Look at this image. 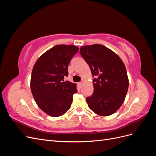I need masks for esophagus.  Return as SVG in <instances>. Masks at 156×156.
<instances>
[{"instance_id": "esophagus-1", "label": "esophagus", "mask_w": 156, "mask_h": 156, "mask_svg": "<svg viewBox=\"0 0 156 156\" xmlns=\"http://www.w3.org/2000/svg\"><path fill=\"white\" fill-rule=\"evenodd\" d=\"M78 85H79V87L81 88V87H82V85H83V83L82 82H79V83H78Z\"/></svg>"}]
</instances>
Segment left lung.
Masks as SVG:
<instances>
[{
	"mask_svg": "<svg viewBox=\"0 0 156 156\" xmlns=\"http://www.w3.org/2000/svg\"><path fill=\"white\" fill-rule=\"evenodd\" d=\"M80 54L94 77V92L87 98L89 108L100 116L112 115L122 105L128 90L124 62L112 51L100 44L83 46Z\"/></svg>",
	"mask_w": 156,
	"mask_h": 156,
	"instance_id": "8db88e82",
	"label": "left lung"
}]
</instances>
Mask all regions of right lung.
Masks as SVG:
<instances>
[{
  "mask_svg": "<svg viewBox=\"0 0 156 156\" xmlns=\"http://www.w3.org/2000/svg\"><path fill=\"white\" fill-rule=\"evenodd\" d=\"M79 48L72 45H58L47 51L32 69L30 88L37 105L51 116L63 115L71 107L76 84L68 81V68Z\"/></svg>",
  "mask_w": 156,
  "mask_h": 156,
  "instance_id": "right-lung-1",
  "label": "right lung"
}]
</instances>
